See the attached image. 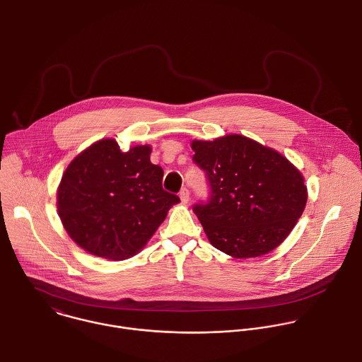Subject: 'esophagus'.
Wrapping results in <instances>:
<instances>
[{"instance_id":"esophagus-1","label":"esophagus","mask_w":362,"mask_h":362,"mask_svg":"<svg viewBox=\"0 0 362 362\" xmlns=\"http://www.w3.org/2000/svg\"><path fill=\"white\" fill-rule=\"evenodd\" d=\"M179 197H180L182 203H187V202H189V199H190V193H189V190H187L186 187H183V189L180 190V193H179Z\"/></svg>"}]
</instances>
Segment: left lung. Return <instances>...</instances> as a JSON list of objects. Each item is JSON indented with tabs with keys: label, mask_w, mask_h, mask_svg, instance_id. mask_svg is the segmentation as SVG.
<instances>
[{
	"label": "left lung",
	"mask_w": 362,
	"mask_h": 362,
	"mask_svg": "<svg viewBox=\"0 0 362 362\" xmlns=\"http://www.w3.org/2000/svg\"><path fill=\"white\" fill-rule=\"evenodd\" d=\"M192 149L210 192L193 211L213 247L234 258L276 248L306 206L300 172L276 151L241 135L193 141Z\"/></svg>",
	"instance_id": "1"
}]
</instances>
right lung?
I'll return each mask as SVG.
<instances>
[{"label":"right lung","instance_id":"right-lung-1","mask_svg":"<svg viewBox=\"0 0 362 362\" xmlns=\"http://www.w3.org/2000/svg\"><path fill=\"white\" fill-rule=\"evenodd\" d=\"M149 155L148 145L121 152L114 139H101L67 166L57 210L83 250L107 259L132 257L180 202L162 187L163 169Z\"/></svg>","mask_w":362,"mask_h":362}]
</instances>
